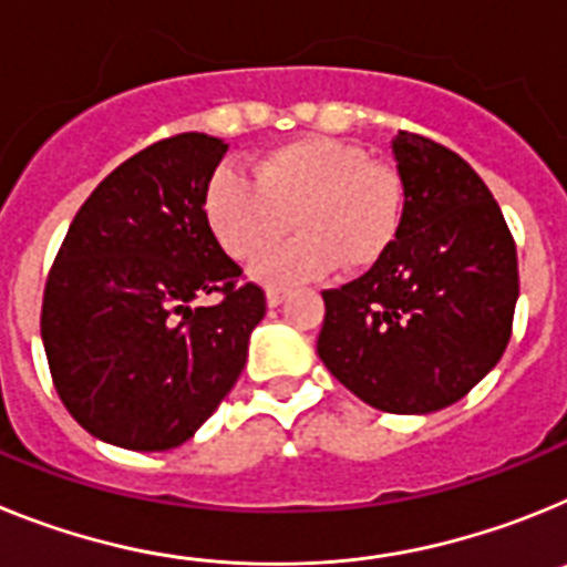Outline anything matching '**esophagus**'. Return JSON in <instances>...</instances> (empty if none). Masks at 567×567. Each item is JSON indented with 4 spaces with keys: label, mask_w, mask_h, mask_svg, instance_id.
<instances>
[{
    "label": "esophagus",
    "mask_w": 567,
    "mask_h": 567,
    "mask_svg": "<svg viewBox=\"0 0 567 567\" xmlns=\"http://www.w3.org/2000/svg\"><path fill=\"white\" fill-rule=\"evenodd\" d=\"M284 300H287V292H284V289H269V292H267V307L269 309L280 307Z\"/></svg>",
    "instance_id": "34e87169"
}]
</instances>
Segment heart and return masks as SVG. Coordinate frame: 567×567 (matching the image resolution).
I'll use <instances>...</instances> for the list:
<instances>
[{"label": "heart", "instance_id": "1", "mask_svg": "<svg viewBox=\"0 0 567 567\" xmlns=\"http://www.w3.org/2000/svg\"><path fill=\"white\" fill-rule=\"evenodd\" d=\"M403 182L392 167L369 162L358 144L303 135L255 164V178L218 167L204 193L209 229L235 260H249L291 226L301 235L260 256L255 278L269 287L346 269L374 267L403 221Z\"/></svg>", "mask_w": 567, "mask_h": 567}]
</instances>
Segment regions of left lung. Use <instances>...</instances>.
<instances>
[{"instance_id":"1","label":"left lung","mask_w":567,"mask_h":567,"mask_svg":"<svg viewBox=\"0 0 567 567\" xmlns=\"http://www.w3.org/2000/svg\"><path fill=\"white\" fill-rule=\"evenodd\" d=\"M403 221L363 278L323 292L318 354L363 403L432 414L499 363L519 298L517 247L468 162L417 133L392 142Z\"/></svg>"}]
</instances>
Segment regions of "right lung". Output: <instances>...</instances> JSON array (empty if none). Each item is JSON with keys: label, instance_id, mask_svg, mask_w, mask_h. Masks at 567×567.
Segmentation results:
<instances>
[{"label": "right lung", "instance_id": "1", "mask_svg": "<svg viewBox=\"0 0 567 567\" xmlns=\"http://www.w3.org/2000/svg\"><path fill=\"white\" fill-rule=\"evenodd\" d=\"M227 144L182 133L150 144L90 193L50 269L42 340L64 409L130 452L187 443L244 372L267 315L221 249L204 193ZM221 291L215 308H195Z\"/></svg>", "mask_w": 567, "mask_h": 567}]
</instances>
